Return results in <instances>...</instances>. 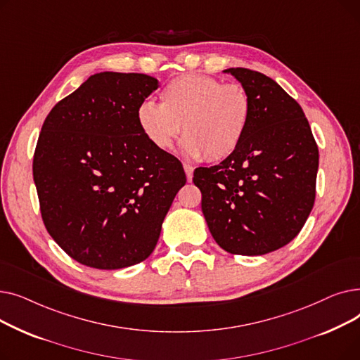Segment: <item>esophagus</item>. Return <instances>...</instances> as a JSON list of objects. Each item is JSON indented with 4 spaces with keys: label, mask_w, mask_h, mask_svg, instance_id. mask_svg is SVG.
Returning a JSON list of instances; mask_svg holds the SVG:
<instances>
[{
    "label": "esophagus",
    "mask_w": 360,
    "mask_h": 360,
    "mask_svg": "<svg viewBox=\"0 0 360 360\" xmlns=\"http://www.w3.org/2000/svg\"><path fill=\"white\" fill-rule=\"evenodd\" d=\"M184 170H185V174H186V179L191 181L193 179V174H194V167L191 165L184 163Z\"/></svg>",
    "instance_id": "1"
}]
</instances>
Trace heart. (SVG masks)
Segmentation results:
<instances>
[{"label":"heart","instance_id":"heart-1","mask_svg":"<svg viewBox=\"0 0 360 360\" xmlns=\"http://www.w3.org/2000/svg\"><path fill=\"white\" fill-rule=\"evenodd\" d=\"M251 115L252 101L242 84L186 74L165 86L160 105L141 103L137 122L144 137L159 150L172 147L182 125V147L188 155L220 162L238 150Z\"/></svg>","mask_w":360,"mask_h":360}]
</instances>
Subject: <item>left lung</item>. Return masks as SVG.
Listing matches in <instances>:
<instances>
[{
  "label": "left lung",
  "mask_w": 360,
  "mask_h": 360,
  "mask_svg": "<svg viewBox=\"0 0 360 360\" xmlns=\"http://www.w3.org/2000/svg\"><path fill=\"white\" fill-rule=\"evenodd\" d=\"M252 101L247 134L233 155L197 167L201 210L219 247L264 255L304 228L315 201L318 146L300 105L273 79L229 68Z\"/></svg>",
  "instance_id": "left-lung-1"
}]
</instances>
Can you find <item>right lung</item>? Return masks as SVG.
<instances>
[{"label": "right lung", "instance_id": "obj_1", "mask_svg": "<svg viewBox=\"0 0 360 360\" xmlns=\"http://www.w3.org/2000/svg\"><path fill=\"white\" fill-rule=\"evenodd\" d=\"M159 87L139 72H98L42 125L33 181L52 239L77 262L118 270L153 252L186 182L182 163L141 132L137 109Z\"/></svg>", "mask_w": 360, "mask_h": 360}]
</instances>
